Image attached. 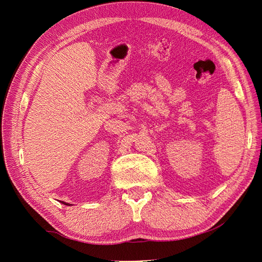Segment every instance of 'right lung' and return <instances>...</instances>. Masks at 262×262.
<instances>
[{
  "mask_svg": "<svg viewBox=\"0 0 262 262\" xmlns=\"http://www.w3.org/2000/svg\"><path fill=\"white\" fill-rule=\"evenodd\" d=\"M62 203H64V204H67V205H70L69 203H66V202H63V201H62Z\"/></svg>",
  "mask_w": 262,
  "mask_h": 262,
  "instance_id": "1",
  "label": "right lung"
}]
</instances>
